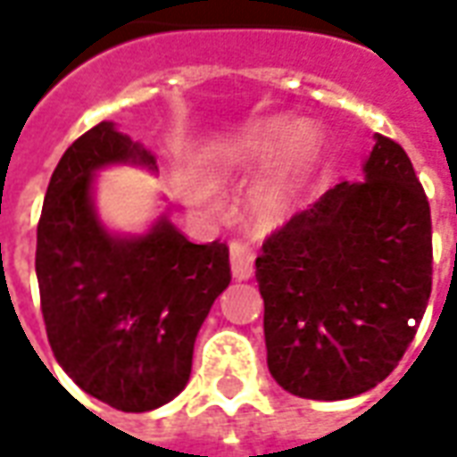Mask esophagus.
Segmentation results:
<instances>
[{
	"instance_id": "34e87169",
	"label": "esophagus",
	"mask_w": 457,
	"mask_h": 457,
	"mask_svg": "<svg viewBox=\"0 0 457 457\" xmlns=\"http://www.w3.org/2000/svg\"><path fill=\"white\" fill-rule=\"evenodd\" d=\"M229 264L232 277L239 281H247L254 274V252L249 247L247 239H232L229 242Z\"/></svg>"
}]
</instances>
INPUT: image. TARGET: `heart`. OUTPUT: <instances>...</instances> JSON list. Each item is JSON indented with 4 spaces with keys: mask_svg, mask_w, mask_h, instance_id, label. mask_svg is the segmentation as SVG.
<instances>
[{
    "mask_svg": "<svg viewBox=\"0 0 457 457\" xmlns=\"http://www.w3.org/2000/svg\"><path fill=\"white\" fill-rule=\"evenodd\" d=\"M284 129H287V121L271 117V120L252 124L249 129L239 131L229 139L210 144L195 163L200 180L193 176L179 180V193L183 203L205 210V212H215L220 203L207 186L228 188L232 183H237L245 173H249L277 151ZM316 146L318 134L311 124H298L291 129L278 159L254 183V188L249 190V218L259 225H274L278 220L287 218L288 210L296 203L301 176H303Z\"/></svg>",
    "mask_w": 457,
    "mask_h": 457,
    "instance_id": "heart-1",
    "label": "heart"
}]
</instances>
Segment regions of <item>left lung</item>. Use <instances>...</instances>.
<instances>
[{
  "instance_id": "left-lung-1",
  "label": "left lung",
  "mask_w": 457,
  "mask_h": 457,
  "mask_svg": "<svg viewBox=\"0 0 457 457\" xmlns=\"http://www.w3.org/2000/svg\"><path fill=\"white\" fill-rule=\"evenodd\" d=\"M374 139L362 183H337L257 257L269 372L303 399H350L386 379L431 296L428 198L406 151Z\"/></svg>"
}]
</instances>
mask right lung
<instances>
[{
  "mask_svg": "<svg viewBox=\"0 0 457 457\" xmlns=\"http://www.w3.org/2000/svg\"><path fill=\"white\" fill-rule=\"evenodd\" d=\"M107 163L156 166L112 121L78 137L46 190L36 277L58 364L95 399L141 413L188 384L195 336L232 278L229 249L193 245L166 218L146 235L107 232L90 198Z\"/></svg>",
  "mask_w": 457,
  "mask_h": 457,
  "instance_id": "obj_1",
  "label": "right lung"
}]
</instances>
